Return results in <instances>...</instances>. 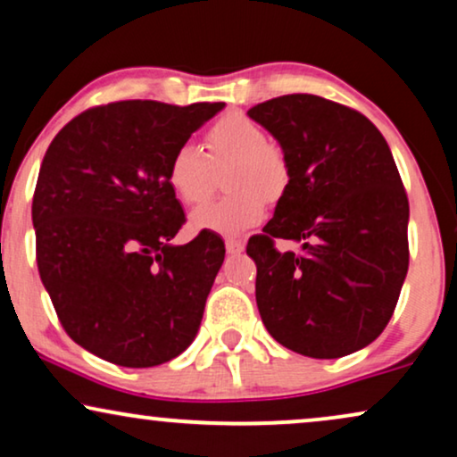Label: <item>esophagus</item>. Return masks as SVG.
I'll return each instance as SVG.
<instances>
[{
	"mask_svg": "<svg viewBox=\"0 0 457 457\" xmlns=\"http://www.w3.org/2000/svg\"><path fill=\"white\" fill-rule=\"evenodd\" d=\"M224 247H227V252L230 255H237V253H241L243 249H245V243H243L241 239H227V243H224Z\"/></svg>",
	"mask_w": 457,
	"mask_h": 457,
	"instance_id": "1",
	"label": "esophagus"
}]
</instances>
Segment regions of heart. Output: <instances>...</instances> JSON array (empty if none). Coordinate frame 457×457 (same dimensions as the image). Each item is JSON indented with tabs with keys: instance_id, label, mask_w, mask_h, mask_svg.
I'll use <instances>...</instances> for the list:
<instances>
[{
	"instance_id": "heart-1",
	"label": "heart",
	"mask_w": 457,
	"mask_h": 457,
	"mask_svg": "<svg viewBox=\"0 0 457 457\" xmlns=\"http://www.w3.org/2000/svg\"><path fill=\"white\" fill-rule=\"evenodd\" d=\"M208 154L183 143L168 164V183L185 204L197 205L214 191L216 170L230 166L224 179L228 195L197 208L191 214L195 230L237 237L266 218L268 199L274 202L291 180L283 149L268 143L264 129L247 116L230 114L205 135Z\"/></svg>"
}]
</instances>
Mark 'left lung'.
Segmentation results:
<instances>
[{
    "label": "left lung",
    "mask_w": 457,
    "mask_h": 457,
    "mask_svg": "<svg viewBox=\"0 0 457 457\" xmlns=\"http://www.w3.org/2000/svg\"><path fill=\"white\" fill-rule=\"evenodd\" d=\"M247 116L278 141L291 180L247 243L268 333L291 352L343 358L391 320L408 274L410 205L380 130L360 112L295 93ZM274 238L303 243L280 254Z\"/></svg>",
    "instance_id": "obj_1"
}]
</instances>
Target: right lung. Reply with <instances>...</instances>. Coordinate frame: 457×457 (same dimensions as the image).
I'll use <instances>...</instances> for the list:
<instances>
[{
  "mask_svg": "<svg viewBox=\"0 0 457 457\" xmlns=\"http://www.w3.org/2000/svg\"><path fill=\"white\" fill-rule=\"evenodd\" d=\"M224 104L116 102L55 135L33 197L37 266L62 327L127 368L170 361L195 339L224 243L185 224L168 164Z\"/></svg>",
  "mask_w": 457,
  "mask_h": 457,
  "instance_id": "right-lung-1",
  "label": "right lung"
}]
</instances>
